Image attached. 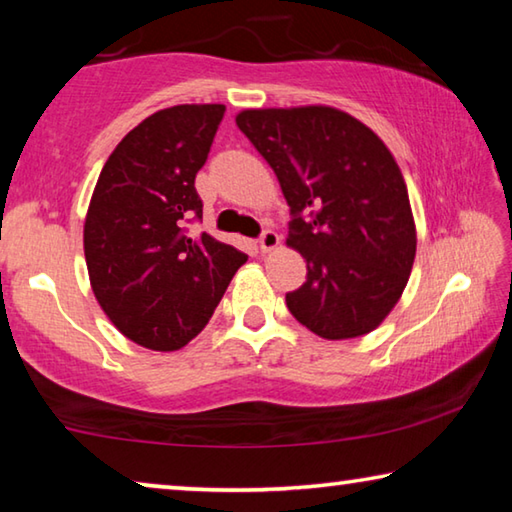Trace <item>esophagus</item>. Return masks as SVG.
Here are the masks:
<instances>
[{
    "label": "esophagus",
    "instance_id": "obj_1",
    "mask_svg": "<svg viewBox=\"0 0 512 512\" xmlns=\"http://www.w3.org/2000/svg\"><path fill=\"white\" fill-rule=\"evenodd\" d=\"M280 244V237H277V232L273 230H264L262 237H259V248H262V253H271L273 248H277Z\"/></svg>",
    "mask_w": 512,
    "mask_h": 512
}]
</instances>
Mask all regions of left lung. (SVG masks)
<instances>
[{
	"instance_id": "1",
	"label": "left lung",
	"mask_w": 512,
	"mask_h": 512,
	"mask_svg": "<svg viewBox=\"0 0 512 512\" xmlns=\"http://www.w3.org/2000/svg\"><path fill=\"white\" fill-rule=\"evenodd\" d=\"M237 126L291 207L287 246L307 262L305 284L287 293L293 318L327 341L372 332L400 300L415 259L409 192L391 151L327 106L244 110Z\"/></svg>"
}]
</instances>
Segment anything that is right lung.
I'll use <instances>...</instances> for the list:
<instances>
[{"instance_id":"1","label":"right lung","mask_w":512,"mask_h":512,"mask_svg":"<svg viewBox=\"0 0 512 512\" xmlns=\"http://www.w3.org/2000/svg\"><path fill=\"white\" fill-rule=\"evenodd\" d=\"M221 103L164 108L135 126L103 164L85 216L83 248L101 309L149 350H180L207 325L248 255L210 235L196 173L207 160Z\"/></svg>"}]
</instances>
